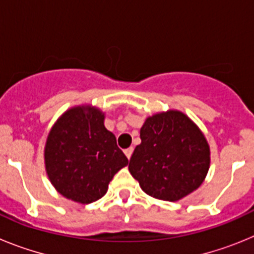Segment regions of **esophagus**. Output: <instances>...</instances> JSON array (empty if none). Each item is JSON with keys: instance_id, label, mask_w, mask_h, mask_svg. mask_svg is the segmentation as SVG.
I'll return each mask as SVG.
<instances>
[{"instance_id": "34e87169", "label": "esophagus", "mask_w": 254, "mask_h": 254, "mask_svg": "<svg viewBox=\"0 0 254 254\" xmlns=\"http://www.w3.org/2000/svg\"><path fill=\"white\" fill-rule=\"evenodd\" d=\"M132 152H133V147H128V149L125 150V154H126V156H127V159H131Z\"/></svg>"}]
</instances>
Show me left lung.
<instances>
[{
	"label": "left lung",
	"instance_id": "8db88e82",
	"mask_svg": "<svg viewBox=\"0 0 254 254\" xmlns=\"http://www.w3.org/2000/svg\"><path fill=\"white\" fill-rule=\"evenodd\" d=\"M140 137L128 169L145 193L178 201L201 186L210 167V147L186 114L169 111L149 117Z\"/></svg>",
	"mask_w": 254,
	"mask_h": 254
}]
</instances>
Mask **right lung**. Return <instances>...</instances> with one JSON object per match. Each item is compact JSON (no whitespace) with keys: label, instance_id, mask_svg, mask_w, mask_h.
Segmentation results:
<instances>
[{"label":"right lung","instance_id":"obj_1","mask_svg":"<svg viewBox=\"0 0 254 254\" xmlns=\"http://www.w3.org/2000/svg\"><path fill=\"white\" fill-rule=\"evenodd\" d=\"M44 159L52 185L80 203L102 198L114 174L128 164L116 136L104 127V114L89 107L72 108L55 123Z\"/></svg>","mask_w":254,"mask_h":254}]
</instances>
